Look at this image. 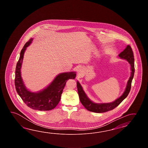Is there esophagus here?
I'll return each instance as SVG.
<instances>
[{
  "mask_svg": "<svg viewBox=\"0 0 148 148\" xmlns=\"http://www.w3.org/2000/svg\"><path fill=\"white\" fill-rule=\"evenodd\" d=\"M77 71H78V73L79 74H80L82 72V69L81 68H79L77 70Z\"/></svg>",
  "mask_w": 148,
  "mask_h": 148,
  "instance_id": "1",
  "label": "esophagus"
}]
</instances>
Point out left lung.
<instances>
[{
  "mask_svg": "<svg viewBox=\"0 0 148 148\" xmlns=\"http://www.w3.org/2000/svg\"><path fill=\"white\" fill-rule=\"evenodd\" d=\"M119 56L127 60L131 65V75L130 78L129 79L127 86L126 87L125 90L123 94L117 99L116 101H114L112 103H103V104H96L91 101L88 98L86 95L85 94V92L83 90L80 84L77 82V86L78 89L79 97L80 101H81L82 105L86 108L87 110L95 113H104L108 111L112 110L115 107L119 106L121 103L125 98L129 95V92L131 88V84H132V79L134 77L135 69H134V54L132 51V48L130 45H128L124 50L122 51L119 55Z\"/></svg>",
  "mask_w": 148,
  "mask_h": 148,
  "instance_id": "1",
  "label": "left lung"
}]
</instances>
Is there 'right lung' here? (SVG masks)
<instances>
[{
  "label": "right lung",
  "instance_id": "right-lung-1",
  "mask_svg": "<svg viewBox=\"0 0 148 148\" xmlns=\"http://www.w3.org/2000/svg\"><path fill=\"white\" fill-rule=\"evenodd\" d=\"M30 39L25 43L20 53L16 64L15 85L16 91L27 106L35 110H50L54 108L59 103L63 89L67 80L75 78L74 72L62 73L57 76L47 88L38 93L28 91L23 84L21 78V68L26 47L31 43Z\"/></svg>",
  "mask_w": 148,
  "mask_h": 148
}]
</instances>
